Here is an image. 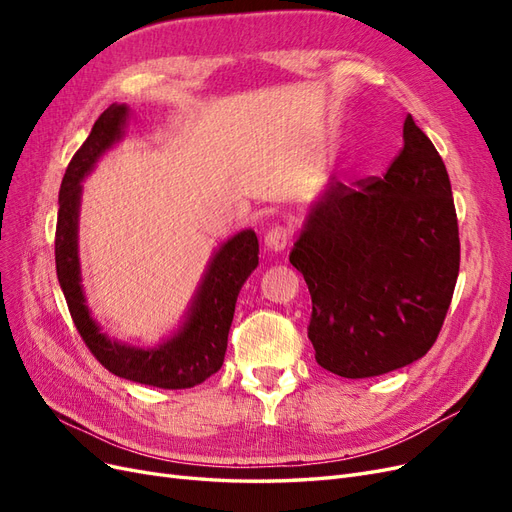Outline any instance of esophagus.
I'll return each mask as SVG.
<instances>
[{
    "mask_svg": "<svg viewBox=\"0 0 512 512\" xmlns=\"http://www.w3.org/2000/svg\"><path fill=\"white\" fill-rule=\"evenodd\" d=\"M290 239H292V230L284 224H277L269 228V232L265 235V247L271 252H284Z\"/></svg>",
    "mask_w": 512,
    "mask_h": 512,
    "instance_id": "1",
    "label": "esophagus"
}]
</instances>
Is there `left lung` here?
<instances>
[{"label":"left lung","mask_w":512,"mask_h":512,"mask_svg":"<svg viewBox=\"0 0 512 512\" xmlns=\"http://www.w3.org/2000/svg\"><path fill=\"white\" fill-rule=\"evenodd\" d=\"M312 294L320 367L371 378L436 344L459 275V226L440 153L412 115L382 177L331 181L290 252Z\"/></svg>","instance_id":"1"}]
</instances>
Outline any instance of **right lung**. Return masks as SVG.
Returning a JSON list of instances; mask_svg holds the SVG:
<instances>
[{
  "label": "right lung",
  "instance_id": "1",
  "mask_svg": "<svg viewBox=\"0 0 512 512\" xmlns=\"http://www.w3.org/2000/svg\"><path fill=\"white\" fill-rule=\"evenodd\" d=\"M128 117V106L111 104L98 117L87 141L74 153L59 190L55 228L57 280L85 346L111 374L158 389H190L213 376L224 363L228 331L243 282L258 265V239L254 230H243L226 241L213 256L209 271L196 294L183 329L160 348H132L111 342L100 333L85 305L76 224H79L81 179L111 147Z\"/></svg>",
  "mask_w": 512,
  "mask_h": 512
}]
</instances>
